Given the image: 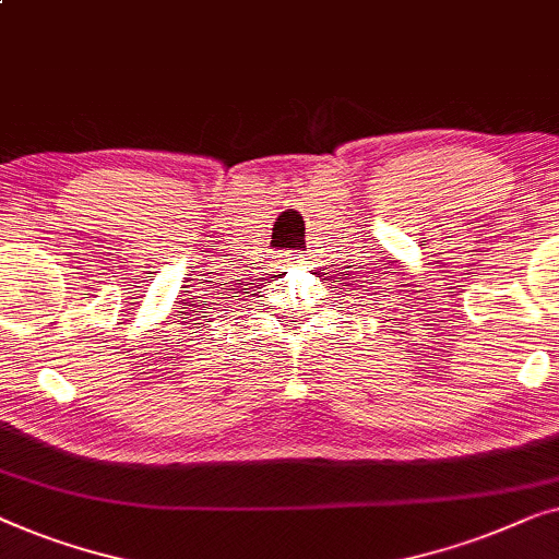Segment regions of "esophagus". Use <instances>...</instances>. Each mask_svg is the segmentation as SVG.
Here are the masks:
<instances>
[{"label":"esophagus","instance_id":"obj_1","mask_svg":"<svg viewBox=\"0 0 559 559\" xmlns=\"http://www.w3.org/2000/svg\"><path fill=\"white\" fill-rule=\"evenodd\" d=\"M288 261H290V263H296V261H298V255H294V258H286V263H288Z\"/></svg>","mask_w":559,"mask_h":559}]
</instances>
